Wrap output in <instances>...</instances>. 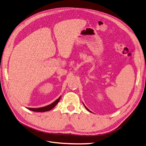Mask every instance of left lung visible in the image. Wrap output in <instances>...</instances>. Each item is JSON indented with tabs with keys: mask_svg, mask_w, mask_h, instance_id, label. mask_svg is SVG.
Segmentation results:
<instances>
[{
	"mask_svg": "<svg viewBox=\"0 0 146 146\" xmlns=\"http://www.w3.org/2000/svg\"><path fill=\"white\" fill-rule=\"evenodd\" d=\"M83 105H84V107H85V108H86V109H87V110H88V111H90V112H91V111H90V110H89V109H88V108H87V107H86V106H84V104H83Z\"/></svg>",
	"mask_w": 146,
	"mask_h": 146,
	"instance_id": "left-lung-1",
	"label": "left lung"
}]
</instances>
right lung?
I'll return each instance as SVG.
<instances>
[{
    "instance_id": "1",
    "label": "right lung",
    "mask_w": 146,
    "mask_h": 146,
    "mask_svg": "<svg viewBox=\"0 0 146 146\" xmlns=\"http://www.w3.org/2000/svg\"><path fill=\"white\" fill-rule=\"evenodd\" d=\"M61 96L58 99L54 101L53 103H52L50 105H48L47 106H45L43 107H39V108H27V109L29 110H31L33 111H37V112H44V111H49L52 110L53 108L57 105L58 102H59Z\"/></svg>"
}]
</instances>
